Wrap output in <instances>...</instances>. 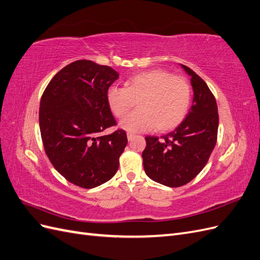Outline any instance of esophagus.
Listing matches in <instances>:
<instances>
[{
    "mask_svg": "<svg viewBox=\"0 0 260 260\" xmlns=\"http://www.w3.org/2000/svg\"><path fill=\"white\" fill-rule=\"evenodd\" d=\"M135 136H136V135H135V133H133V132H128V133H127V138H128L129 141H131L133 138H135Z\"/></svg>",
    "mask_w": 260,
    "mask_h": 260,
    "instance_id": "1",
    "label": "esophagus"
}]
</instances>
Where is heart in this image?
Instances as JSON below:
<instances>
[{
  "mask_svg": "<svg viewBox=\"0 0 260 260\" xmlns=\"http://www.w3.org/2000/svg\"><path fill=\"white\" fill-rule=\"evenodd\" d=\"M107 103L117 117L127 115L139 100L136 112L125 116L120 127L129 132L157 128L170 130L183 120L191 103V88L183 78L161 69L138 74L125 86L113 85L107 90Z\"/></svg>",
  "mask_w": 260,
  "mask_h": 260,
  "instance_id": "1",
  "label": "heart"
}]
</instances>
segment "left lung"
Here are the masks:
<instances>
[{
    "label": "left lung",
    "instance_id": "1",
    "mask_svg": "<svg viewBox=\"0 0 260 260\" xmlns=\"http://www.w3.org/2000/svg\"><path fill=\"white\" fill-rule=\"evenodd\" d=\"M191 77L193 101L184 120L158 139L147 136L142 153L145 174L169 187L190 182L205 167L217 142L219 124L215 96L191 68L181 65Z\"/></svg>",
    "mask_w": 260,
    "mask_h": 260
}]
</instances>
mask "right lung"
<instances>
[{"instance_id": "obj_1", "label": "right lung", "mask_w": 260, "mask_h": 260, "mask_svg": "<svg viewBox=\"0 0 260 260\" xmlns=\"http://www.w3.org/2000/svg\"><path fill=\"white\" fill-rule=\"evenodd\" d=\"M119 74L80 59L53 77L40 102L39 123L45 153L69 182L93 188L111 180L128 143L123 130L101 136L116 124L107 90Z\"/></svg>"}]
</instances>
